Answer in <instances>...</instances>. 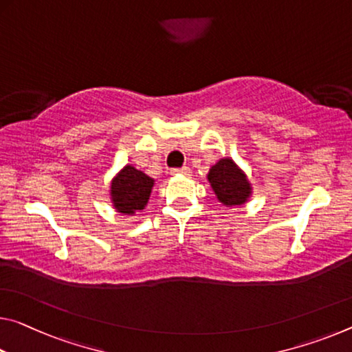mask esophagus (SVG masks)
I'll use <instances>...</instances> for the list:
<instances>
[{
    "mask_svg": "<svg viewBox=\"0 0 352 352\" xmlns=\"http://www.w3.org/2000/svg\"><path fill=\"white\" fill-rule=\"evenodd\" d=\"M189 172H191V169H189L188 166H183V167H175V169H170V174L172 175H189Z\"/></svg>",
    "mask_w": 352,
    "mask_h": 352,
    "instance_id": "34e87169",
    "label": "esophagus"
}]
</instances>
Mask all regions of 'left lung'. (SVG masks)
I'll return each instance as SVG.
<instances>
[{
    "instance_id": "1",
    "label": "left lung",
    "mask_w": 352,
    "mask_h": 352,
    "mask_svg": "<svg viewBox=\"0 0 352 352\" xmlns=\"http://www.w3.org/2000/svg\"><path fill=\"white\" fill-rule=\"evenodd\" d=\"M208 180L219 202L224 205H241L250 196V185L246 175L230 158L217 161L210 169Z\"/></svg>"
}]
</instances>
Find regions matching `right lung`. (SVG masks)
<instances>
[{"label": "right lung", "mask_w": 352, "mask_h": 352, "mask_svg": "<svg viewBox=\"0 0 352 352\" xmlns=\"http://www.w3.org/2000/svg\"><path fill=\"white\" fill-rule=\"evenodd\" d=\"M152 186L153 178L133 166H125L111 185V197H113L116 210L124 214H133L139 210H144Z\"/></svg>", "instance_id": "add662e5"}]
</instances>
